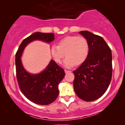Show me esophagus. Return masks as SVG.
Masks as SVG:
<instances>
[{
  "label": "esophagus",
  "mask_w": 125,
  "mask_h": 125,
  "mask_svg": "<svg viewBox=\"0 0 125 125\" xmlns=\"http://www.w3.org/2000/svg\"><path fill=\"white\" fill-rule=\"evenodd\" d=\"M71 71H68V70H65V73H70L71 72Z\"/></svg>",
  "instance_id": "esophagus-1"
}]
</instances>
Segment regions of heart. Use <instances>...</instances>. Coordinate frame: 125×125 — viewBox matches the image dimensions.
Listing matches in <instances>:
<instances>
[{
    "label": "heart",
    "mask_w": 125,
    "mask_h": 125,
    "mask_svg": "<svg viewBox=\"0 0 125 125\" xmlns=\"http://www.w3.org/2000/svg\"><path fill=\"white\" fill-rule=\"evenodd\" d=\"M51 53L57 63H60L66 55L64 65L71 68L76 64L81 65L86 60L89 53V44L84 37L69 36L60 40L58 46L52 45Z\"/></svg>",
    "instance_id": "obj_1"
}]
</instances>
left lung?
Segmentation results:
<instances>
[{
    "label": "left lung",
    "mask_w": 125,
    "mask_h": 125,
    "mask_svg": "<svg viewBox=\"0 0 125 125\" xmlns=\"http://www.w3.org/2000/svg\"><path fill=\"white\" fill-rule=\"evenodd\" d=\"M79 33L88 40L89 53L86 60L73 71V88L81 100L93 101L105 93L112 80V51L101 36L88 31Z\"/></svg>",
    "instance_id": "8db88e82"
}]
</instances>
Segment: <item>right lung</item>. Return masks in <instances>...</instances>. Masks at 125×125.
Here are the masks:
<instances>
[{
    "instance_id": "right-lung-1",
    "label": "right lung",
    "mask_w": 125,
    "mask_h": 125,
    "mask_svg": "<svg viewBox=\"0 0 125 125\" xmlns=\"http://www.w3.org/2000/svg\"><path fill=\"white\" fill-rule=\"evenodd\" d=\"M54 39L53 33L35 32L24 39L15 56L16 77L20 89L29 100L39 105H49L57 98L58 85L65 75L64 70L51 60L42 73L30 74L23 68L20 57L25 47L32 41L39 40L49 43Z\"/></svg>"
}]
</instances>
